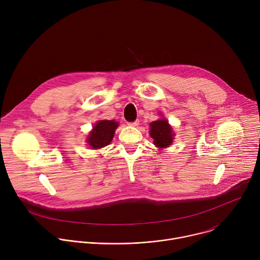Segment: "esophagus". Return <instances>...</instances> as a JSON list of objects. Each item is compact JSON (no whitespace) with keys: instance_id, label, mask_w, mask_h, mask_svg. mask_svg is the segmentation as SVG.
<instances>
[{"instance_id":"esophagus-1","label":"esophagus","mask_w":260,"mask_h":260,"mask_svg":"<svg viewBox=\"0 0 260 260\" xmlns=\"http://www.w3.org/2000/svg\"><path fill=\"white\" fill-rule=\"evenodd\" d=\"M138 123H139V121H138V120H136V121H132V122H127V124H128V125H131V126H136V125H138Z\"/></svg>"}]
</instances>
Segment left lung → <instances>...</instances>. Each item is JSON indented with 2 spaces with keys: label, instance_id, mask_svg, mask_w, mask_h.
I'll return each instance as SVG.
<instances>
[{
  "label": "left lung",
  "instance_id": "8db88e82",
  "mask_svg": "<svg viewBox=\"0 0 260 260\" xmlns=\"http://www.w3.org/2000/svg\"><path fill=\"white\" fill-rule=\"evenodd\" d=\"M150 136L154 140V145L166 148L173 143L172 127L166 119H159L150 123Z\"/></svg>",
  "mask_w": 260,
  "mask_h": 260
}]
</instances>
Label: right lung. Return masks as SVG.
Instances as JSON below:
<instances>
[{
	"mask_svg": "<svg viewBox=\"0 0 260 260\" xmlns=\"http://www.w3.org/2000/svg\"><path fill=\"white\" fill-rule=\"evenodd\" d=\"M117 126L118 122H115L113 120L99 121L88 136V144L93 149H98V148L109 145L113 139Z\"/></svg>",
	"mask_w": 260,
	"mask_h": 260,
	"instance_id": "add662e5",
	"label": "right lung"
}]
</instances>
